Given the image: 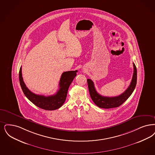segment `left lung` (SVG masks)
Here are the masks:
<instances>
[{
	"label": "left lung",
	"instance_id": "obj_1",
	"mask_svg": "<svg viewBox=\"0 0 155 155\" xmlns=\"http://www.w3.org/2000/svg\"><path fill=\"white\" fill-rule=\"evenodd\" d=\"M134 73L130 85L124 93L115 97H105L97 93L94 85L93 81L91 79H87L88 89L90 96L94 103L102 108H112L118 107L122 105L127 99L133 92L137 84V68L134 63H133Z\"/></svg>",
	"mask_w": 155,
	"mask_h": 155
}]
</instances>
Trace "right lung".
<instances>
[{"label": "right lung", "mask_w": 155, "mask_h": 155, "mask_svg": "<svg viewBox=\"0 0 155 155\" xmlns=\"http://www.w3.org/2000/svg\"><path fill=\"white\" fill-rule=\"evenodd\" d=\"M77 70L68 71L63 73L59 82V89L55 94L44 96L31 92L25 85L22 75V67L19 72L20 85L25 96L38 107L45 110H55L59 108L64 103L68 91V87L74 80Z\"/></svg>", "instance_id": "right-lung-1"}]
</instances>
